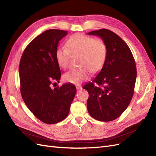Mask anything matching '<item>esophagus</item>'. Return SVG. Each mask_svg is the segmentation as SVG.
Segmentation results:
<instances>
[{
  "label": "esophagus",
  "instance_id": "1",
  "mask_svg": "<svg viewBox=\"0 0 156 156\" xmlns=\"http://www.w3.org/2000/svg\"><path fill=\"white\" fill-rule=\"evenodd\" d=\"M76 88L77 90H80L82 89V87L81 85H79V86H76Z\"/></svg>",
  "mask_w": 156,
  "mask_h": 156
}]
</instances>
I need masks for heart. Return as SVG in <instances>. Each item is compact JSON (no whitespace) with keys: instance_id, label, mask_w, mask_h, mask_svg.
Listing matches in <instances>:
<instances>
[{"instance_id":"1","label":"heart","mask_w":156,"mask_h":156,"mask_svg":"<svg viewBox=\"0 0 156 156\" xmlns=\"http://www.w3.org/2000/svg\"><path fill=\"white\" fill-rule=\"evenodd\" d=\"M66 47L58 48L55 51L58 64L66 69L69 66L71 55H79L77 64L79 66L64 75L65 81L76 84L81 83L88 78L90 72H99L105 63L108 48L102 39L76 34L69 37Z\"/></svg>"}]
</instances>
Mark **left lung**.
I'll list each match as a JSON object with an SVG mask.
<instances>
[{"mask_svg":"<svg viewBox=\"0 0 156 156\" xmlns=\"http://www.w3.org/2000/svg\"><path fill=\"white\" fill-rule=\"evenodd\" d=\"M88 34L100 36L108 48L100 72L83 88L89 94L88 111L99 121L114 120L124 112L133 98L136 77L135 59L128 45L111 30L102 29Z\"/></svg>","mask_w":156,"mask_h":156,"instance_id":"8db88e82","label":"left lung"}]
</instances>
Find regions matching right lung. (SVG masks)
I'll list each match as a JSON object with an SVG mask.
<instances>
[{"instance_id":"right-lung-1","label":"right lung","mask_w":156,"mask_h":156,"mask_svg":"<svg viewBox=\"0 0 156 156\" xmlns=\"http://www.w3.org/2000/svg\"><path fill=\"white\" fill-rule=\"evenodd\" d=\"M67 34L68 31L58 29L42 32L27 46L19 67L23 101L37 119L48 124L66 118L77 90L69 83L51 88L61 77L55 51L58 41Z\"/></svg>"}]
</instances>
